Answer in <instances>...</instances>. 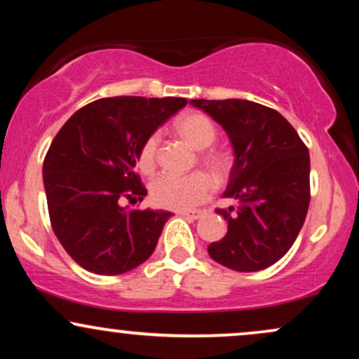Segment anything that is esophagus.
Segmentation results:
<instances>
[{"instance_id":"1","label":"esophagus","mask_w":359,"mask_h":359,"mask_svg":"<svg viewBox=\"0 0 359 359\" xmlns=\"http://www.w3.org/2000/svg\"><path fill=\"white\" fill-rule=\"evenodd\" d=\"M179 216L187 217V219H199V217H203V212L201 211H180Z\"/></svg>"}]
</instances>
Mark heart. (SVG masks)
Segmentation results:
<instances>
[{"label":"heart","mask_w":359,"mask_h":359,"mask_svg":"<svg viewBox=\"0 0 359 359\" xmlns=\"http://www.w3.org/2000/svg\"><path fill=\"white\" fill-rule=\"evenodd\" d=\"M175 131L189 145L204 150L211 147L216 140V128L212 121L203 113H185L175 121ZM156 148L158 138L151 135L145 140L138 151V168L143 174H151L156 163ZM203 163L212 174L222 177L228 174L229 162L221 154H204ZM212 194V182L203 172H194L189 175L162 174L150 184V197L158 208L174 209V211H189L203 204Z\"/></svg>","instance_id":"b5f03b06"}]
</instances>
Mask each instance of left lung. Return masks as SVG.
Listing matches in <instances>:
<instances>
[{
	"mask_svg": "<svg viewBox=\"0 0 359 359\" xmlns=\"http://www.w3.org/2000/svg\"><path fill=\"white\" fill-rule=\"evenodd\" d=\"M228 133L234 163L216 209L228 233L208 246L214 262L236 271L277 263L294 245L311 203V158L294 126L278 111L246 100H192Z\"/></svg>",
	"mask_w": 359,
	"mask_h": 359,
	"instance_id": "obj_1",
	"label": "left lung"
}]
</instances>
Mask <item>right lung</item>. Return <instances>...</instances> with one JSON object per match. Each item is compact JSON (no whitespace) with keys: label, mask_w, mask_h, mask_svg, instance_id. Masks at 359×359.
<instances>
[{"label":"right lung","mask_w":359,"mask_h":359,"mask_svg":"<svg viewBox=\"0 0 359 359\" xmlns=\"http://www.w3.org/2000/svg\"><path fill=\"white\" fill-rule=\"evenodd\" d=\"M187 104L185 97H102L67 119L43 160V187L57 240L82 269L121 275L154 253L168 211L119 205L143 201L135 172L148 137Z\"/></svg>","instance_id":"add662e5"}]
</instances>
